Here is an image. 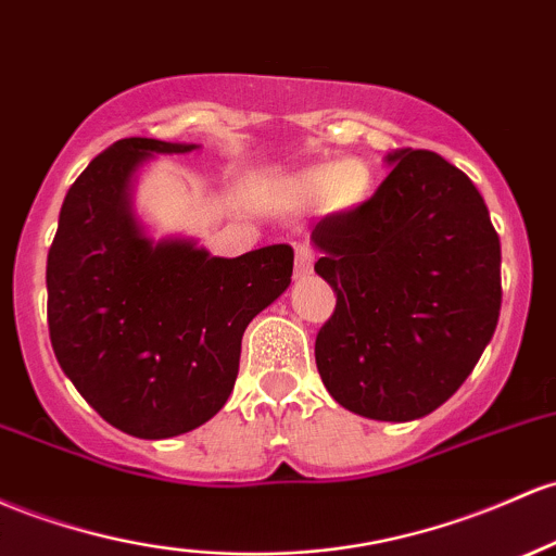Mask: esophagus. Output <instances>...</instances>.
Instances as JSON below:
<instances>
[{"mask_svg": "<svg viewBox=\"0 0 556 556\" xmlns=\"http://www.w3.org/2000/svg\"><path fill=\"white\" fill-rule=\"evenodd\" d=\"M311 266H314V250L308 245H301L295 250V279L308 277Z\"/></svg>", "mask_w": 556, "mask_h": 556, "instance_id": "esophagus-1", "label": "esophagus"}]
</instances>
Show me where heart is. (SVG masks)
Instances as JSON below:
<instances>
[{"instance_id":"1","label":"heart","mask_w":556,"mask_h":556,"mask_svg":"<svg viewBox=\"0 0 556 556\" xmlns=\"http://www.w3.org/2000/svg\"><path fill=\"white\" fill-rule=\"evenodd\" d=\"M369 194V174L358 163L327 161L301 168L271 185V200L279 205L325 203L348 211Z\"/></svg>"}]
</instances>
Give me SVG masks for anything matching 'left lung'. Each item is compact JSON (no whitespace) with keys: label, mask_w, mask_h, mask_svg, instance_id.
Instances as JSON below:
<instances>
[{"label":"left lung","mask_w":556,"mask_h":556,"mask_svg":"<svg viewBox=\"0 0 556 556\" xmlns=\"http://www.w3.org/2000/svg\"><path fill=\"white\" fill-rule=\"evenodd\" d=\"M358 208L311 231L338 295L316 334L334 401L380 422L427 417L467 380L502 308V245L478 187L441 155L393 150Z\"/></svg>","instance_id":"8db88e82"}]
</instances>
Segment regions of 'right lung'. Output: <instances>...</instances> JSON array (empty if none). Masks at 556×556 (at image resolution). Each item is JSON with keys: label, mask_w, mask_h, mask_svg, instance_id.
Listing matches in <instances>:
<instances>
[{"label": "right lung", "mask_w": 556, "mask_h": 556, "mask_svg": "<svg viewBox=\"0 0 556 556\" xmlns=\"http://www.w3.org/2000/svg\"><path fill=\"white\" fill-rule=\"evenodd\" d=\"M198 144L129 137L73 181L47 255V321L68 380L105 422L161 441L208 422L240 369L242 332L292 277V248L218 258L148 235L137 170Z\"/></svg>", "instance_id": "obj_1"}]
</instances>
